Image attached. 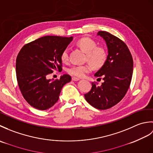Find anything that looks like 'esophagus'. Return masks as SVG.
<instances>
[{
  "label": "esophagus",
  "instance_id": "obj_1",
  "mask_svg": "<svg viewBox=\"0 0 153 153\" xmlns=\"http://www.w3.org/2000/svg\"><path fill=\"white\" fill-rule=\"evenodd\" d=\"M71 79H72V81H74V82H76V81H79L80 79L79 78H77V77H73L72 78H71Z\"/></svg>",
  "mask_w": 153,
  "mask_h": 153
}]
</instances>
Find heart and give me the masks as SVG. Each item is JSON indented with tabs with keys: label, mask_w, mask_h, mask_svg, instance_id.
Instances as JSON below:
<instances>
[{
	"label": "heart",
	"mask_w": 153,
	"mask_h": 153,
	"mask_svg": "<svg viewBox=\"0 0 153 153\" xmlns=\"http://www.w3.org/2000/svg\"><path fill=\"white\" fill-rule=\"evenodd\" d=\"M76 44L77 47L86 53L85 60L89 61L90 63L82 66H73L68 68L66 71L69 74L77 77H83L92 70L91 64L93 67L99 68L105 63L107 57L105 49L100 46H96V43L91 39L83 37L77 41ZM60 58L63 62H67L69 59L68 49L62 51Z\"/></svg>",
	"instance_id": "b5f03b06"
}]
</instances>
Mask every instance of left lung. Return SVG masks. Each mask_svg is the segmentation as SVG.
Instances as JSON below:
<instances>
[{"label": "left lung", "mask_w": 153, "mask_h": 153, "mask_svg": "<svg viewBox=\"0 0 153 153\" xmlns=\"http://www.w3.org/2000/svg\"><path fill=\"white\" fill-rule=\"evenodd\" d=\"M105 41L108 54L102 68L95 74L104 82L100 86L92 83V88L84 95L89 104L95 108L106 110L118 104L130 85L134 61L124 42L108 32L97 33Z\"/></svg>", "instance_id": "left-lung-1"}]
</instances>
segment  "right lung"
<instances>
[{
    "label": "right lung",
    "mask_w": 153,
    "mask_h": 153,
    "mask_svg": "<svg viewBox=\"0 0 153 153\" xmlns=\"http://www.w3.org/2000/svg\"><path fill=\"white\" fill-rule=\"evenodd\" d=\"M73 37L45 36L25 45L16 58V71L19 88L25 100L41 110L56 103L62 89L71 78L64 74L59 79H48L54 71H62L61 53Z\"/></svg>",
    "instance_id": "obj_1"
}]
</instances>
